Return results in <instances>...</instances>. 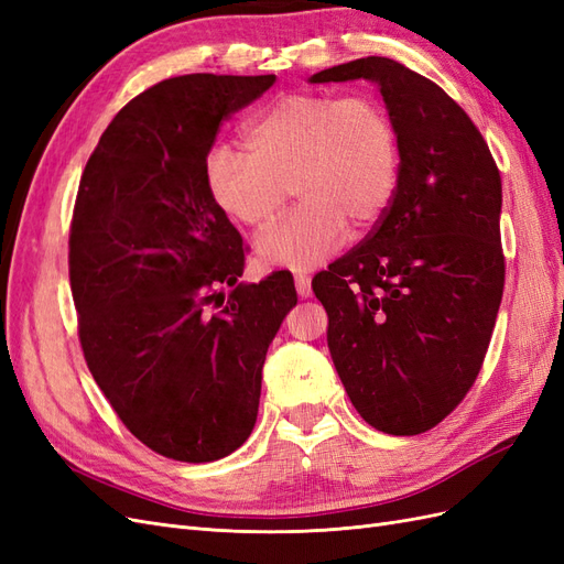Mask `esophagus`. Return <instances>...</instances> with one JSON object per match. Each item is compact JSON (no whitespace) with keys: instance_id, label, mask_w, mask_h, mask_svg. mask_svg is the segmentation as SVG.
Here are the masks:
<instances>
[{"instance_id":"34e87169","label":"esophagus","mask_w":564,"mask_h":564,"mask_svg":"<svg viewBox=\"0 0 564 564\" xmlns=\"http://www.w3.org/2000/svg\"><path fill=\"white\" fill-rule=\"evenodd\" d=\"M294 284H296V294L301 299H308L311 296L313 289H311V275H308V272H296Z\"/></svg>"}]
</instances>
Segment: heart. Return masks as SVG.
I'll return each mask as SVG.
<instances>
[{
	"label": "heart",
	"mask_w": 564,
	"mask_h": 564,
	"mask_svg": "<svg viewBox=\"0 0 564 564\" xmlns=\"http://www.w3.org/2000/svg\"><path fill=\"white\" fill-rule=\"evenodd\" d=\"M247 148L214 145L204 183L218 209L253 230L272 226L294 187L301 204L259 240L268 265H317L348 224L371 228L398 193V129L373 96H284L251 119Z\"/></svg>",
	"instance_id": "1"
}]
</instances>
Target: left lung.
Returning a JSON list of instances; mask_svg holds the SVG:
<instances>
[{
    "label": "left lung",
    "instance_id": "8db88e82",
    "mask_svg": "<svg viewBox=\"0 0 564 564\" xmlns=\"http://www.w3.org/2000/svg\"><path fill=\"white\" fill-rule=\"evenodd\" d=\"M379 84L400 139V183L365 240L313 280L352 406L388 435L449 416L482 369L503 296L501 174L480 129L435 82L367 56L313 84Z\"/></svg>",
    "mask_w": 564,
    "mask_h": 564
}]
</instances>
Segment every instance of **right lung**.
Wrapping results in <instances>:
<instances>
[{
    "label": "right lung",
    "instance_id": "right-lung-1",
    "mask_svg": "<svg viewBox=\"0 0 564 564\" xmlns=\"http://www.w3.org/2000/svg\"><path fill=\"white\" fill-rule=\"evenodd\" d=\"M272 82L197 73L145 89L100 135L75 199L67 265L84 360L131 435L185 464L245 445L268 346L296 305L286 270L237 282L247 247L204 183L224 119Z\"/></svg>",
    "mask_w": 564,
    "mask_h": 564
}]
</instances>
